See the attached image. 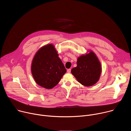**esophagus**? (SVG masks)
Returning <instances> with one entry per match:
<instances>
[{"mask_svg":"<svg viewBox=\"0 0 131 131\" xmlns=\"http://www.w3.org/2000/svg\"><path fill=\"white\" fill-rule=\"evenodd\" d=\"M67 71L68 73H70L71 72V69H68L67 70Z\"/></svg>","mask_w":131,"mask_h":131,"instance_id":"1","label":"esophagus"}]
</instances>
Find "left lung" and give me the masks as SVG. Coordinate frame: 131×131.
<instances>
[{
    "mask_svg": "<svg viewBox=\"0 0 131 131\" xmlns=\"http://www.w3.org/2000/svg\"><path fill=\"white\" fill-rule=\"evenodd\" d=\"M77 64V67L73 68L71 72L79 83L90 86L98 81L102 67L96 56L92 51L78 58Z\"/></svg>",
    "mask_w": 131,
    "mask_h": 131,
    "instance_id": "obj_1",
    "label": "left lung"
}]
</instances>
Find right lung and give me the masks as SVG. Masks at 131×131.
Wrapping results in <instances>:
<instances>
[{"instance_id": "obj_1", "label": "right lung", "mask_w": 131, "mask_h": 131, "mask_svg": "<svg viewBox=\"0 0 131 131\" xmlns=\"http://www.w3.org/2000/svg\"><path fill=\"white\" fill-rule=\"evenodd\" d=\"M31 69L36 83L48 89L57 85L66 72L64 64L52 45L43 47L36 53Z\"/></svg>"}]
</instances>
